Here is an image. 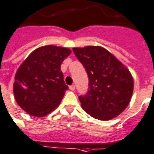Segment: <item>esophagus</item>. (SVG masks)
Returning a JSON list of instances; mask_svg holds the SVG:
<instances>
[{"instance_id":"34e87169","label":"esophagus","mask_w":154,"mask_h":154,"mask_svg":"<svg viewBox=\"0 0 154 154\" xmlns=\"http://www.w3.org/2000/svg\"><path fill=\"white\" fill-rule=\"evenodd\" d=\"M70 89H71V90L72 91H74L75 90V85H71L70 86Z\"/></svg>"}]
</instances>
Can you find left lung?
I'll use <instances>...</instances> for the list:
<instances>
[{
  "instance_id": "1",
  "label": "left lung",
  "mask_w": 154,
  "mask_h": 154,
  "mask_svg": "<svg viewBox=\"0 0 154 154\" xmlns=\"http://www.w3.org/2000/svg\"><path fill=\"white\" fill-rule=\"evenodd\" d=\"M88 77V91L79 96L82 109L100 121L118 116L127 105L133 92V78L121 61L100 46L73 48Z\"/></svg>"
}]
</instances>
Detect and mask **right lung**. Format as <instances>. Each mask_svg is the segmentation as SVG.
Returning a JSON list of instances; mask_svg holds the SVG:
<instances>
[{"label": "right lung", "instance_id": "obj_1", "mask_svg": "<svg viewBox=\"0 0 154 154\" xmlns=\"http://www.w3.org/2000/svg\"><path fill=\"white\" fill-rule=\"evenodd\" d=\"M71 54L67 48L45 45L33 51L15 75L17 103L30 116L43 117L57 107L68 86L60 65Z\"/></svg>", "mask_w": 154, "mask_h": 154}]
</instances>
